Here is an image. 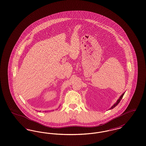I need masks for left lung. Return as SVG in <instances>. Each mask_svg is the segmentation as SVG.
I'll list each match as a JSON object with an SVG mask.
<instances>
[{
    "label": "left lung",
    "mask_w": 146,
    "mask_h": 146,
    "mask_svg": "<svg viewBox=\"0 0 146 146\" xmlns=\"http://www.w3.org/2000/svg\"><path fill=\"white\" fill-rule=\"evenodd\" d=\"M124 94H125V92H124L123 94L119 97V99H118L117 100L116 102L113 104V105H112V106H111V108H110V109L109 110H111V109H113L115 107H116V106L117 105H118V104L120 102V101L121 100V99H122V98H123V96H124Z\"/></svg>",
    "instance_id": "1"
}]
</instances>
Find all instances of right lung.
Wrapping results in <instances>:
<instances>
[{
    "label": "right lung",
    "instance_id": "right-lung-1",
    "mask_svg": "<svg viewBox=\"0 0 146 146\" xmlns=\"http://www.w3.org/2000/svg\"><path fill=\"white\" fill-rule=\"evenodd\" d=\"M60 106H59V107H60ZM40 111V112H41V111ZM44 112H48V111H44Z\"/></svg>",
    "mask_w": 146,
    "mask_h": 146
}]
</instances>
